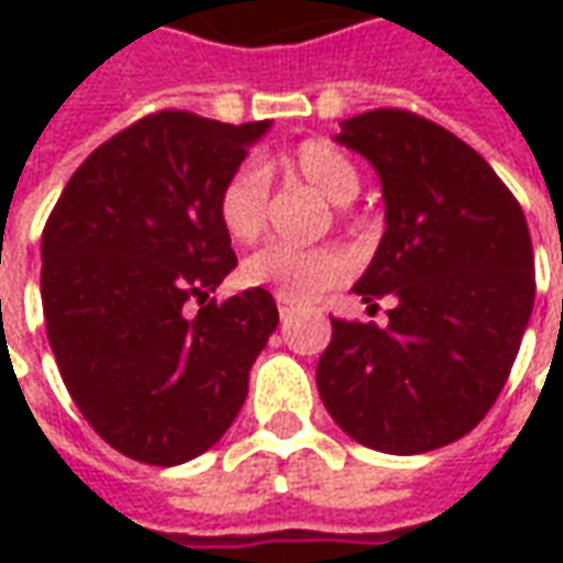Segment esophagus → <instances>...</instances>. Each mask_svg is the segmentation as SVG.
<instances>
[{
	"label": "esophagus",
	"mask_w": 563,
	"mask_h": 563,
	"mask_svg": "<svg viewBox=\"0 0 563 563\" xmlns=\"http://www.w3.org/2000/svg\"><path fill=\"white\" fill-rule=\"evenodd\" d=\"M278 316H282V319L294 316V303H288V300H278Z\"/></svg>",
	"instance_id": "34e87169"
}]
</instances>
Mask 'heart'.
I'll return each instance as SVG.
<instances>
[{"instance_id":"obj_1","label":"heart","mask_w":563,"mask_h":563,"mask_svg":"<svg viewBox=\"0 0 563 563\" xmlns=\"http://www.w3.org/2000/svg\"><path fill=\"white\" fill-rule=\"evenodd\" d=\"M282 165L316 187L332 203L344 206L357 197L360 172L338 146L325 141H303L282 159ZM269 178L260 165H241L219 190L216 212L225 234L238 244H253L266 228ZM354 275V256L341 247H288L269 244L244 260L241 278L253 288H269L278 300L307 303Z\"/></svg>"}]
</instances>
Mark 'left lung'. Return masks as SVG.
I'll list each match as a JSON object with an SVG mask.
<instances>
[{
	"label": "left lung",
	"mask_w": 563,
	"mask_h": 563,
	"mask_svg": "<svg viewBox=\"0 0 563 563\" xmlns=\"http://www.w3.org/2000/svg\"><path fill=\"white\" fill-rule=\"evenodd\" d=\"M376 168L385 234L354 294L388 325L332 319L316 388L373 451L422 454L464 439L501 395L536 300L523 209L492 165L435 121L376 109L341 121Z\"/></svg>",
	"instance_id": "left-lung-1"
}]
</instances>
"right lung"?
<instances>
[{
	"instance_id": "obj_1",
	"label": "right lung",
	"mask_w": 563,
	"mask_h": 563,
	"mask_svg": "<svg viewBox=\"0 0 563 563\" xmlns=\"http://www.w3.org/2000/svg\"><path fill=\"white\" fill-rule=\"evenodd\" d=\"M269 124L178 109L134 121L84 159L43 228L40 297L62 382L131 461L178 466L219 442L278 325L263 288L206 300L238 266L219 190Z\"/></svg>"
}]
</instances>
